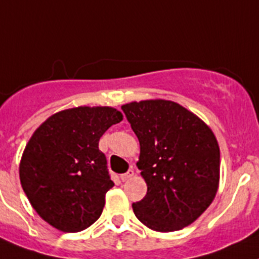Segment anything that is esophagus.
Returning <instances> with one entry per match:
<instances>
[{
    "instance_id": "obj_1",
    "label": "esophagus",
    "mask_w": 259,
    "mask_h": 259,
    "mask_svg": "<svg viewBox=\"0 0 259 259\" xmlns=\"http://www.w3.org/2000/svg\"><path fill=\"white\" fill-rule=\"evenodd\" d=\"M133 177H134V171H133V168H130V170L127 171V172L122 174V175L119 177V179L122 180V182H126V180H129L130 178H133Z\"/></svg>"
}]
</instances>
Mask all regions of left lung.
<instances>
[{
    "label": "left lung",
    "mask_w": 259,
    "mask_h": 259,
    "mask_svg": "<svg viewBox=\"0 0 259 259\" xmlns=\"http://www.w3.org/2000/svg\"><path fill=\"white\" fill-rule=\"evenodd\" d=\"M141 146L137 167L147 193L133 204L137 219L156 232L183 229L216 196L220 149L213 132L192 112L168 100L121 106Z\"/></svg>",
    "instance_id": "8db88e82"
}]
</instances>
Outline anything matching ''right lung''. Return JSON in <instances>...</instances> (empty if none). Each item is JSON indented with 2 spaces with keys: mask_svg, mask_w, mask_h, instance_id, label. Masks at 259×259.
I'll list each match as a JSON object with an SVG mask.
<instances>
[{
  "mask_svg": "<svg viewBox=\"0 0 259 259\" xmlns=\"http://www.w3.org/2000/svg\"><path fill=\"white\" fill-rule=\"evenodd\" d=\"M122 113L110 106H79L52 114L34 132L19 164L32 208L56 229L75 233L101 216L114 186L99 141Z\"/></svg>",
  "mask_w": 259,
  "mask_h": 259,
  "instance_id": "right-lung-1",
  "label": "right lung"
}]
</instances>
